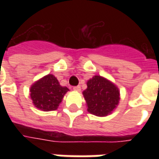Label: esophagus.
<instances>
[{
	"mask_svg": "<svg viewBox=\"0 0 159 159\" xmlns=\"http://www.w3.org/2000/svg\"><path fill=\"white\" fill-rule=\"evenodd\" d=\"M73 89L75 90V91H77V92H79V91H81V87H80V86L73 87Z\"/></svg>",
	"mask_w": 159,
	"mask_h": 159,
	"instance_id": "34e87169",
	"label": "esophagus"
}]
</instances>
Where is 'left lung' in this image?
I'll return each instance as SVG.
<instances>
[{
  "label": "left lung",
  "mask_w": 159,
  "mask_h": 159,
  "mask_svg": "<svg viewBox=\"0 0 159 159\" xmlns=\"http://www.w3.org/2000/svg\"><path fill=\"white\" fill-rule=\"evenodd\" d=\"M87 86L83 94L88 111L98 117H106L111 113L119 103L120 92L117 87L100 76H94L89 80Z\"/></svg>",
  "instance_id": "obj_1"
}]
</instances>
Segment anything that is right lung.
<instances>
[{"mask_svg":"<svg viewBox=\"0 0 159 159\" xmlns=\"http://www.w3.org/2000/svg\"><path fill=\"white\" fill-rule=\"evenodd\" d=\"M68 88L62 87L52 74L43 76L30 87V98L34 106L40 110L50 111L58 109Z\"/></svg>","mask_w":159,"mask_h":159,"instance_id":"right-lung-1","label":"right lung"}]
</instances>
